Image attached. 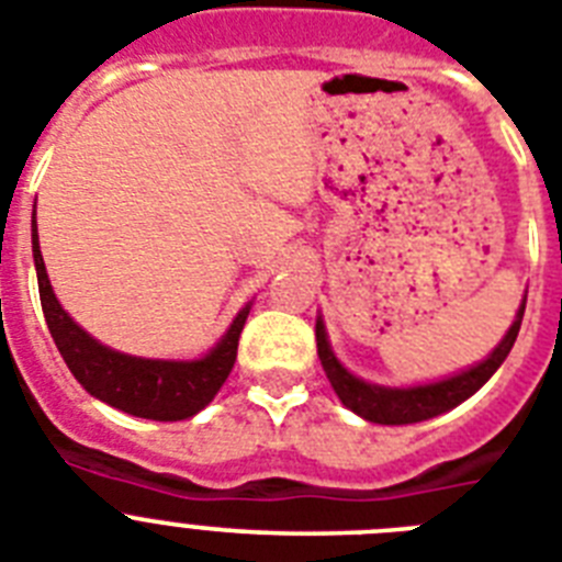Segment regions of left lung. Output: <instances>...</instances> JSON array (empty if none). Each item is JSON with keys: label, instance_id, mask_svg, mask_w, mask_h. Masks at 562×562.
I'll return each mask as SVG.
<instances>
[{"label": "left lung", "instance_id": "obj_1", "mask_svg": "<svg viewBox=\"0 0 562 562\" xmlns=\"http://www.w3.org/2000/svg\"><path fill=\"white\" fill-rule=\"evenodd\" d=\"M522 311H526V296H522V305L517 311V317H514L512 328L506 331V337L499 339V346L483 362H477L474 369L449 376V380H440V383L414 385V389H389V385L366 383V380L353 376L351 371L339 366L331 346H328L323 319H317V353L328 383L337 391V397L342 400L346 408H351L353 414H360L369 423H380V426H408V423H423V419L449 412V408L469 400L474 391L488 383V376L503 366V360L512 351L517 331H520Z\"/></svg>", "mask_w": 562, "mask_h": 562}]
</instances>
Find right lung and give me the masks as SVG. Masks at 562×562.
<instances>
[{
	"instance_id": "add662e5",
	"label": "right lung",
	"mask_w": 562,
	"mask_h": 562,
	"mask_svg": "<svg viewBox=\"0 0 562 562\" xmlns=\"http://www.w3.org/2000/svg\"><path fill=\"white\" fill-rule=\"evenodd\" d=\"M33 266L40 280L45 323H48L56 348L79 385L102 403L134 417L173 423V419H188L202 412L228 380L251 303L239 311L225 337L202 360H145V357H131V353L102 346L65 314L50 289L45 259L40 251L36 205H33Z\"/></svg>"
}]
</instances>
